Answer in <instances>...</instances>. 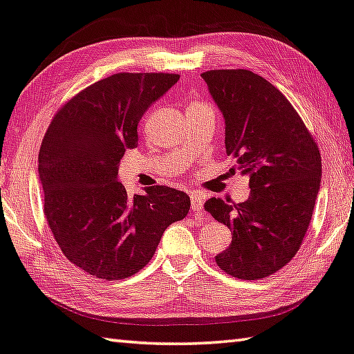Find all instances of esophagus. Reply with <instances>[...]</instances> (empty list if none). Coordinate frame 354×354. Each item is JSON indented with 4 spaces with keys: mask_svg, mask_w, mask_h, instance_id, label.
Masks as SVG:
<instances>
[{
    "mask_svg": "<svg viewBox=\"0 0 354 354\" xmlns=\"http://www.w3.org/2000/svg\"><path fill=\"white\" fill-rule=\"evenodd\" d=\"M190 207L194 212H201L203 207H204V196L201 194H198V192H195V194L190 195Z\"/></svg>",
    "mask_w": 354,
    "mask_h": 354,
    "instance_id": "esophagus-1",
    "label": "esophagus"
}]
</instances>
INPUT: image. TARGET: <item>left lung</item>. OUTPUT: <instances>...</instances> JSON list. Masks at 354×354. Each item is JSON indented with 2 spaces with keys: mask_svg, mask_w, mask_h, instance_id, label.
<instances>
[{
  "mask_svg": "<svg viewBox=\"0 0 354 354\" xmlns=\"http://www.w3.org/2000/svg\"><path fill=\"white\" fill-rule=\"evenodd\" d=\"M201 77L223 113L226 153L250 187L244 203L210 198L204 204L232 232L215 261L232 277L259 280L291 261L304 241L320 189V153L297 111L266 79L248 69Z\"/></svg>",
  "mask_w": 354,
  "mask_h": 354,
  "instance_id": "1",
  "label": "left lung"
}]
</instances>
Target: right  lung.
Returning a JSON list of instances; mask_svg holds the SVG:
<instances>
[{"mask_svg":"<svg viewBox=\"0 0 354 354\" xmlns=\"http://www.w3.org/2000/svg\"><path fill=\"white\" fill-rule=\"evenodd\" d=\"M178 74L119 73L60 108L38 153L44 215L66 259L89 275L120 280L155 255L164 230L189 214L190 198L167 185L130 196L119 164L138 147V124Z\"/></svg>","mask_w":354,"mask_h":354,"instance_id":"obj_1","label":"right lung"}]
</instances>
